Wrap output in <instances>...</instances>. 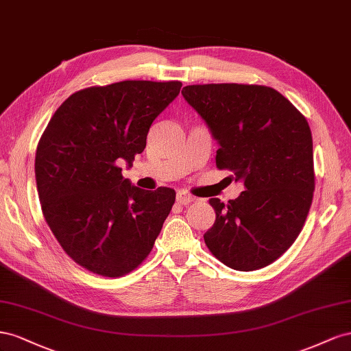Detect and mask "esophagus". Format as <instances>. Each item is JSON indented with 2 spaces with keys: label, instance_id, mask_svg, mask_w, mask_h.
<instances>
[{
  "label": "esophagus",
  "instance_id": "1",
  "mask_svg": "<svg viewBox=\"0 0 351 351\" xmlns=\"http://www.w3.org/2000/svg\"><path fill=\"white\" fill-rule=\"evenodd\" d=\"M194 199H195V197H193L191 194H188L186 191H178V194H176V202L179 204H182V206L193 203Z\"/></svg>",
  "mask_w": 351,
  "mask_h": 351
}]
</instances>
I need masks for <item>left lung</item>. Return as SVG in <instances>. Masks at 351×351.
Instances as JSON below:
<instances>
[{"mask_svg":"<svg viewBox=\"0 0 351 351\" xmlns=\"http://www.w3.org/2000/svg\"><path fill=\"white\" fill-rule=\"evenodd\" d=\"M219 144L216 166L245 191L216 212L204 243L231 269L257 270L281 257L306 222L315 191L313 141L306 117L262 85L207 84L182 89Z\"/></svg>","mask_w":351,"mask_h":351,"instance_id":"obj_1","label":"left lung"}]
</instances>
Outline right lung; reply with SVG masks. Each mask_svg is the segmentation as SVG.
Here are the masks:
<instances>
[{
	"label": "right lung",
	"mask_w": 351,
	"mask_h": 351,
	"mask_svg": "<svg viewBox=\"0 0 351 351\" xmlns=\"http://www.w3.org/2000/svg\"><path fill=\"white\" fill-rule=\"evenodd\" d=\"M178 81H123L70 95L44 131L35 156L39 202L58 244L97 275L131 272L153 250L175 203L122 176L147 144L154 119L181 91Z\"/></svg>",
	"instance_id": "1"
}]
</instances>
